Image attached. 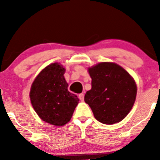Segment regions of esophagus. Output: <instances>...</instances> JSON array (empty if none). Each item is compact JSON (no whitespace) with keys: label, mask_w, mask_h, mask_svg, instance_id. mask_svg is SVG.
Masks as SVG:
<instances>
[{"label":"esophagus","mask_w":160,"mask_h":160,"mask_svg":"<svg viewBox=\"0 0 160 160\" xmlns=\"http://www.w3.org/2000/svg\"><path fill=\"white\" fill-rule=\"evenodd\" d=\"M79 98H80V101H83V99H84V94H83V93H80V94H79Z\"/></svg>","instance_id":"34e87169"}]
</instances>
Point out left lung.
I'll return each mask as SVG.
<instances>
[{
	"label": "left lung",
	"mask_w": 160,
	"mask_h": 160,
	"mask_svg": "<svg viewBox=\"0 0 160 160\" xmlns=\"http://www.w3.org/2000/svg\"><path fill=\"white\" fill-rule=\"evenodd\" d=\"M91 89L84 101L89 104L95 118L105 125L123 120L135 103L137 87L125 69L114 62H100L88 68Z\"/></svg>",
	"instance_id": "obj_1"
}]
</instances>
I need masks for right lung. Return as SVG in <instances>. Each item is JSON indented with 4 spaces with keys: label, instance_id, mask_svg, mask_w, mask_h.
<instances>
[{
    "label": "right lung",
    "instance_id": "right-lung-1",
    "mask_svg": "<svg viewBox=\"0 0 160 160\" xmlns=\"http://www.w3.org/2000/svg\"><path fill=\"white\" fill-rule=\"evenodd\" d=\"M65 71L58 62L50 64L37 76L30 90L34 110L42 120L56 126L70 122L79 103L77 95L67 89Z\"/></svg>",
    "mask_w": 160,
    "mask_h": 160
}]
</instances>
